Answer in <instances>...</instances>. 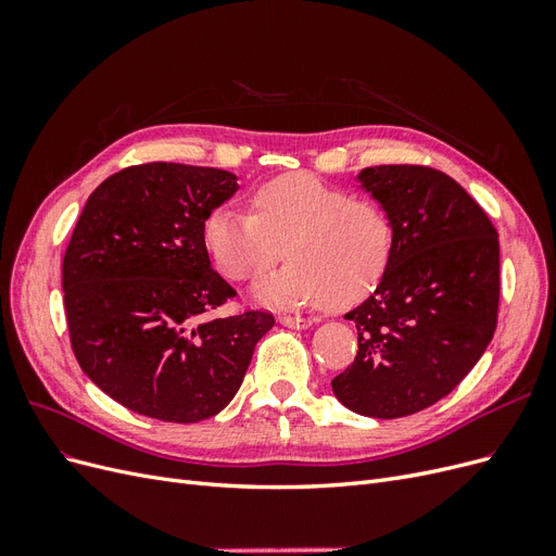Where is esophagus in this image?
Returning a JSON list of instances; mask_svg holds the SVG:
<instances>
[{
  "instance_id": "esophagus-1",
  "label": "esophagus",
  "mask_w": 556,
  "mask_h": 556,
  "mask_svg": "<svg viewBox=\"0 0 556 556\" xmlns=\"http://www.w3.org/2000/svg\"><path fill=\"white\" fill-rule=\"evenodd\" d=\"M278 323L288 329H308L315 319L313 317H299V315H280Z\"/></svg>"
}]
</instances>
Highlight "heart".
<instances>
[{
  "label": "heart",
  "instance_id": "1",
  "mask_svg": "<svg viewBox=\"0 0 556 556\" xmlns=\"http://www.w3.org/2000/svg\"><path fill=\"white\" fill-rule=\"evenodd\" d=\"M204 245L229 280H252L285 252L290 262L260 280L250 296L264 306L345 308L371 292L392 260L390 215L371 199L350 197L313 174H285L252 194V215L215 208Z\"/></svg>",
  "mask_w": 556,
  "mask_h": 556
}]
</instances>
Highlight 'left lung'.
<instances>
[{"mask_svg": "<svg viewBox=\"0 0 556 556\" xmlns=\"http://www.w3.org/2000/svg\"><path fill=\"white\" fill-rule=\"evenodd\" d=\"M357 180L390 215L394 248L376 292L345 313L359 350L331 390L352 413L394 419L447 396L484 355L498 233L457 180L429 166H368Z\"/></svg>", "mask_w": 556, "mask_h": 556, "instance_id": "obj_1", "label": "left lung"}]
</instances>
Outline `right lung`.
Returning a JSON list of instances; mask_svg holds the SVG:
<instances>
[{"mask_svg": "<svg viewBox=\"0 0 556 556\" xmlns=\"http://www.w3.org/2000/svg\"><path fill=\"white\" fill-rule=\"evenodd\" d=\"M239 178L174 162L109 176L88 197L62 264L72 348L86 376L125 408L201 422L239 392L274 315L211 317L233 292L213 271L204 223Z\"/></svg>", "mask_w": 556, "mask_h": 556, "instance_id": "1", "label": "right lung"}]
</instances>
